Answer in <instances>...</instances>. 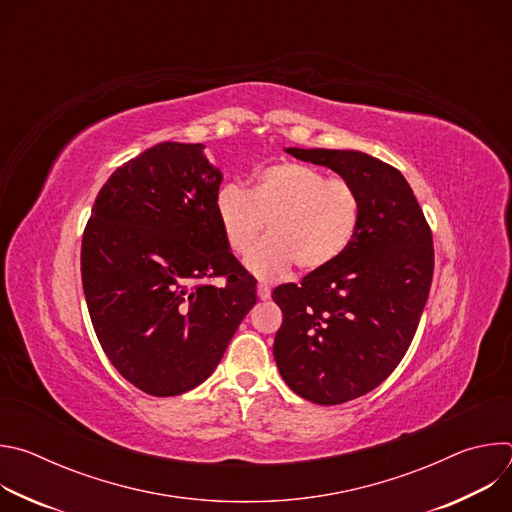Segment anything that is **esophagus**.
Returning <instances> with one entry per match:
<instances>
[{"label": "esophagus", "instance_id": "esophagus-1", "mask_svg": "<svg viewBox=\"0 0 512 512\" xmlns=\"http://www.w3.org/2000/svg\"><path fill=\"white\" fill-rule=\"evenodd\" d=\"M257 296H259V300H269L271 298V287L267 283L259 281L257 283Z\"/></svg>", "mask_w": 512, "mask_h": 512}]
</instances>
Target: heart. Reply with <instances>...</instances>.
Wrapping results in <instances>:
<instances>
[{
  "label": "heart",
  "mask_w": 512,
  "mask_h": 512,
  "mask_svg": "<svg viewBox=\"0 0 512 512\" xmlns=\"http://www.w3.org/2000/svg\"><path fill=\"white\" fill-rule=\"evenodd\" d=\"M212 206L235 255L249 251L267 218L271 235L245 259L247 269L265 279L294 263L306 271L328 267L350 247L360 223V198L350 182L296 162L261 168L251 190L223 184Z\"/></svg>",
  "instance_id": "heart-1"
}]
</instances>
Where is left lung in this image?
Wrapping results in <instances>:
<instances>
[{
    "label": "left lung",
    "mask_w": 512,
    "mask_h": 512,
    "mask_svg": "<svg viewBox=\"0 0 512 512\" xmlns=\"http://www.w3.org/2000/svg\"><path fill=\"white\" fill-rule=\"evenodd\" d=\"M285 152L330 168L360 198L350 247L302 285L273 289L283 312L273 342L281 379L312 403L340 405L379 387L405 356L431 287V231L393 166L356 150Z\"/></svg>",
    "instance_id": "obj_1"
}]
</instances>
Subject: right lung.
<instances>
[{"label":"right lung","mask_w":512,"mask_h":512,"mask_svg":"<svg viewBox=\"0 0 512 512\" xmlns=\"http://www.w3.org/2000/svg\"><path fill=\"white\" fill-rule=\"evenodd\" d=\"M221 182L202 143H158L109 176L83 235L95 334L121 377L154 397L204 383L257 302V279L216 221ZM218 274L228 283L210 286Z\"/></svg>","instance_id":"1"}]
</instances>
